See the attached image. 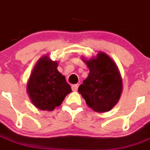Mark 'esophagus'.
Masks as SVG:
<instances>
[{"instance_id":"1","label":"esophagus","mask_w":150,"mask_h":150,"mask_svg":"<svg viewBox=\"0 0 150 150\" xmlns=\"http://www.w3.org/2000/svg\"><path fill=\"white\" fill-rule=\"evenodd\" d=\"M78 87H79V85L78 84H75V85H73L72 86H71V88L74 91H76L78 89Z\"/></svg>"}]
</instances>
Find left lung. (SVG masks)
I'll return each instance as SVG.
<instances>
[{"label": "left lung", "mask_w": 150, "mask_h": 150, "mask_svg": "<svg viewBox=\"0 0 150 150\" xmlns=\"http://www.w3.org/2000/svg\"><path fill=\"white\" fill-rule=\"evenodd\" d=\"M83 61L89 68V74L79 86V93L95 112L110 110L122 91V79L116 63L102 52L97 54L96 58Z\"/></svg>", "instance_id": "obj_1"}]
</instances>
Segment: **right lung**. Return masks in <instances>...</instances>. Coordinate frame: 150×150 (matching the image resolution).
Returning <instances> with one entry per match:
<instances>
[{
  "label": "right lung",
  "instance_id": "add662e5",
  "mask_svg": "<svg viewBox=\"0 0 150 150\" xmlns=\"http://www.w3.org/2000/svg\"><path fill=\"white\" fill-rule=\"evenodd\" d=\"M57 62L45 55L38 60L33 69L28 82L27 92L38 109L53 110L72 91L65 76L57 70Z\"/></svg>",
  "mask_w": 150,
  "mask_h": 150
}]
</instances>
